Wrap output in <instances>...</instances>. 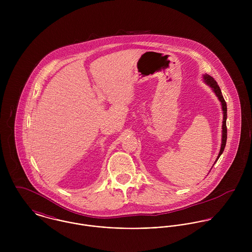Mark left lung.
I'll return each mask as SVG.
<instances>
[{
	"instance_id": "1",
	"label": "left lung",
	"mask_w": 252,
	"mask_h": 252,
	"mask_svg": "<svg viewBox=\"0 0 252 252\" xmlns=\"http://www.w3.org/2000/svg\"><path fill=\"white\" fill-rule=\"evenodd\" d=\"M204 79L205 81L213 88V90L215 91L216 96L218 97L219 101L221 102V106H222V110H223V124H222V143H221V148L219 151V154L217 156V160L220 157V155L223 153L225 145H226V141H227V126H226V119H227V105L226 102L223 98V95L221 93V90L219 88V85L217 84L215 78L212 77L209 74H205L204 75Z\"/></svg>"
}]
</instances>
